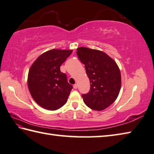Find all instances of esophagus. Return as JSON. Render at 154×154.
Returning a JSON list of instances; mask_svg holds the SVG:
<instances>
[{
    "label": "esophagus",
    "instance_id": "1",
    "mask_svg": "<svg viewBox=\"0 0 154 154\" xmlns=\"http://www.w3.org/2000/svg\"><path fill=\"white\" fill-rule=\"evenodd\" d=\"M77 87H78V86H77V84H75V85H73V88L76 89H77Z\"/></svg>",
    "mask_w": 154,
    "mask_h": 154
}]
</instances>
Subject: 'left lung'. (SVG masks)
<instances>
[{
  "label": "left lung",
  "mask_w": 154,
  "mask_h": 154,
  "mask_svg": "<svg viewBox=\"0 0 154 154\" xmlns=\"http://www.w3.org/2000/svg\"><path fill=\"white\" fill-rule=\"evenodd\" d=\"M77 54L85 65L90 81V90L83 94L84 103L96 111H102L112 104L121 89L120 70L113 59L103 51L79 47Z\"/></svg>",
  "instance_id": "8db88e82"
}]
</instances>
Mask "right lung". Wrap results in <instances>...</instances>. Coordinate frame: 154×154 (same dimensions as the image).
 <instances>
[{
    "label": "right lung",
    "mask_w": 154,
    "mask_h": 154,
    "mask_svg": "<svg viewBox=\"0 0 154 154\" xmlns=\"http://www.w3.org/2000/svg\"><path fill=\"white\" fill-rule=\"evenodd\" d=\"M71 50L52 49L42 54L32 63L28 75V87L33 99L41 107L57 110L63 106L73 86L60 67Z\"/></svg>",
    "instance_id": "add662e5"
}]
</instances>
